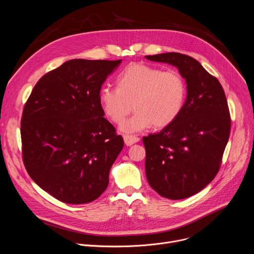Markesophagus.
<instances>
[{
  "label": "esophagus",
  "mask_w": 254,
  "mask_h": 254,
  "mask_svg": "<svg viewBox=\"0 0 254 254\" xmlns=\"http://www.w3.org/2000/svg\"><path fill=\"white\" fill-rule=\"evenodd\" d=\"M124 139H125V142L127 146H131V144H133L139 140V137L136 135H132V134H125Z\"/></svg>",
  "instance_id": "esophagus-1"
}]
</instances>
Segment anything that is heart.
I'll use <instances>...</instances> for the list:
<instances>
[{"label":"heart","instance_id":"1","mask_svg":"<svg viewBox=\"0 0 254 254\" xmlns=\"http://www.w3.org/2000/svg\"><path fill=\"white\" fill-rule=\"evenodd\" d=\"M187 95L184 78L176 70L163 71L151 65L134 63L117 77V87L104 86L99 102L105 116L116 124L126 121L121 128L127 132L150 127L164 128L182 113Z\"/></svg>","mask_w":254,"mask_h":254}]
</instances>
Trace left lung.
Wrapping results in <instances>:
<instances>
[{
  "label": "left lung",
  "instance_id": "left-lung-1",
  "mask_svg": "<svg viewBox=\"0 0 254 254\" xmlns=\"http://www.w3.org/2000/svg\"><path fill=\"white\" fill-rule=\"evenodd\" d=\"M147 59L176 66L187 82V99L178 119L143 136L146 176L161 196L179 200L204 189L218 173L231 119L219 80L191 56L169 52Z\"/></svg>",
  "mask_w": 254,
  "mask_h": 254
}]
</instances>
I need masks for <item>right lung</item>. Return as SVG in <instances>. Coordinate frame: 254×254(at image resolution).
Segmentation results:
<instances>
[{
	"instance_id": "right-lung-1",
	"label": "right lung",
	"mask_w": 254,
	"mask_h": 254,
	"mask_svg": "<svg viewBox=\"0 0 254 254\" xmlns=\"http://www.w3.org/2000/svg\"><path fill=\"white\" fill-rule=\"evenodd\" d=\"M122 60L72 59L43 75L21 119L22 158L41 189L67 204L97 199L124 148L99 91Z\"/></svg>"
}]
</instances>
